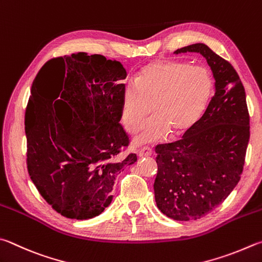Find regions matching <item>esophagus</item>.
<instances>
[{
    "label": "esophagus",
    "instance_id": "obj_1",
    "mask_svg": "<svg viewBox=\"0 0 262 262\" xmlns=\"http://www.w3.org/2000/svg\"><path fill=\"white\" fill-rule=\"evenodd\" d=\"M152 155V150L150 147H142V149L139 151V156L140 157H147V156H151Z\"/></svg>",
    "mask_w": 262,
    "mask_h": 262
}]
</instances>
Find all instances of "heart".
<instances>
[{
    "label": "heart",
    "mask_w": 262,
    "mask_h": 262,
    "mask_svg": "<svg viewBox=\"0 0 262 262\" xmlns=\"http://www.w3.org/2000/svg\"><path fill=\"white\" fill-rule=\"evenodd\" d=\"M213 78L202 66L169 59L145 64L136 84L126 83L121 94V121L128 134H134L152 115L136 137L137 144L163 141L187 134L208 106L213 94Z\"/></svg>",
    "instance_id": "b5f03b06"
}]
</instances>
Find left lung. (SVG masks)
Segmentation results:
<instances>
[{
	"mask_svg": "<svg viewBox=\"0 0 262 262\" xmlns=\"http://www.w3.org/2000/svg\"><path fill=\"white\" fill-rule=\"evenodd\" d=\"M184 52L205 57L215 93L182 140L156 147V204L178 221L205 216L229 196L243 172L250 139L245 89L236 70L204 43L183 47L174 54Z\"/></svg>",
	"mask_w": 262,
	"mask_h": 262,
	"instance_id": "left-lung-1",
	"label": "left lung"
}]
</instances>
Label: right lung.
<instances>
[{"instance_id":"1","label":"right lung","mask_w":262,"mask_h":262,"mask_svg":"<svg viewBox=\"0 0 262 262\" xmlns=\"http://www.w3.org/2000/svg\"><path fill=\"white\" fill-rule=\"evenodd\" d=\"M127 72L120 61L78 52L50 59L34 79L25 113L27 169L61 215L87 220L110 205L117 175L137 161L121 157Z\"/></svg>"}]
</instances>
